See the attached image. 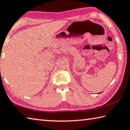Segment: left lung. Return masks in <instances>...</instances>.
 Wrapping results in <instances>:
<instances>
[{
  "mask_svg": "<svg viewBox=\"0 0 130 130\" xmlns=\"http://www.w3.org/2000/svg\"><path fill=\"white\" fill-rule=\"evenodd\" d=\"M99 94H100V93H99Z\"/></svg>",
  "mask_w": 130,
  "mask_h": 130,
  "instance_id": "1",
  "label": "left lung"
}]
</instances>
